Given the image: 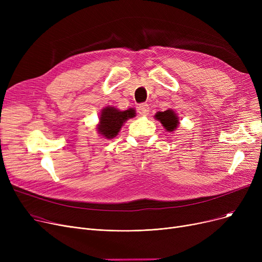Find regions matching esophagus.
Returning a JSON list of instances; mask_svg holds the SVG:
<instances>
[{"label": "esophagus", "mask_w": 262, "mask_h": 262, "mask_svg": "<svg viewBox=\"0 0 262 262\" xmlns=\"http://www.w3.org/2000/svg\"><path fill=\"white\" fill-rule=\"evenodd\" d=\"M138 113L141 115V116H147L148 113H149V107L147 104L145 103H142L138 106Z\"/></svg>", "instance_id": "1"}]
</instances>
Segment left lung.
<instances>
[{"label": "left lung", "instance_id": "obj_1", "mask_svg": "<svg viewBox=\"0 0 262 262\" xmlns=\"http://www.w3.org/2000/svg\"><path fill=\"white\" fill-rule=\"evenodd\" d=\"M155 119L160 121V123L163 125L168 132H173L178 126V118L176 114L172 109H168L166 112H158L155 115Z\"/></svg>", "mask_w": 262, "mask_h": 262}]
</instances>
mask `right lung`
<instances>
[{"label":"right lung","mask_w":262,"mask_h":262,"mask_svg":"<svg viewBox=\"0 0 262 262\" xmlns=\"http://www.w3.org/2000/svg\"><path fill=\"white\" fill-rule=\"evenodd\" d=\"M135 117V110L128 109L120 112L119 109L107 106L100 116V123L98 124V132L107 139H112L118 135L124 122Z\"/></svg>","instance_id":"add662e5"}]
</instances>
